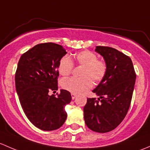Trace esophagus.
Instances as JSON below:
<instances>
[{
    "instance_id": "esophagus-1",
    "label": "esophagus",
    "mask_w": 150,
    "mask_h": 150,
    "mask_svg": "<svg viewBox=\"0 0 150 150\" xmlns=\"http://www.w3.org/2000/svg\"><path fill=\"white\" fill-rule=\"evenodd\" d=\"M76 94H74V93H72V94H71V98H72V100H74V99L76 98Z\"/></svg>"
}]
</instances>
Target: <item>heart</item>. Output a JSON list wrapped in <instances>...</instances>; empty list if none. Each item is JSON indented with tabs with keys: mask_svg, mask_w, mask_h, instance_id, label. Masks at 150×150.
<instances>
[{
	"mask_svg": "<svg viewBox=\"0 0 150 150\" xmlns=\"http://www.w3.org/2000/svg\"><path fill=\"white\" fill-rule=\"evenodd\" d=\"M76 64L83 66L81 76L82 77H71L61 81V86L66 90L74 94L84 93L92 88L93 80L100 82L105 76L108 66L104 61L98 59V56L90 50H82L76 52L74 56ZM74 64L71 58L64 55L61 58L58 64L59 73L64 76L70 75L73 71Z\"/></svg>",
	"mask_w": 150,
	"mask_h": 150,
	"instance_id": "obj_1",
	"label": "heart"
}]
</instances>
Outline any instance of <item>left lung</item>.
Returning a JSON list of instances; mask_svg holds the SVG:
<instances>
[{"label":"left lung","instance_id":"8db88e82","mask_svg":"<svg viewBox=\"0 0 150 150\" xmlns=\"http://www.w3.org/2000/svg\"><path fill=\"white\" fill-rule=\"evenodd\" d=\"M104 58L107 74L92 92L100 98H87L84 118L87 127L99 133L115 129L124 119L130 107L136 81L132 59L115 48L97 46Z\"/></svg>","mask_w":150,"mask_h":150}]
</instances>
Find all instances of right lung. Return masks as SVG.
Listing matches in <instances>:
<instances>
[{"label":"right lung","mask_w":150,"mask_h":150,"mask_svg":"<svg viewBox=\"0 0 150 150\" xmlns=\"http://www.w3.org/2000/svg\"><path fill=\"white\" fill-rule=\"evenodd\" d=\"M66 54L63 46L52 42L38 44L24 52L15 74L16 92L21 108L31 123L44 131L58 129L66 121L65 106L71 100V93L58 90V64Z\"/></svg>","instance_id":"1"}]
</instances>
